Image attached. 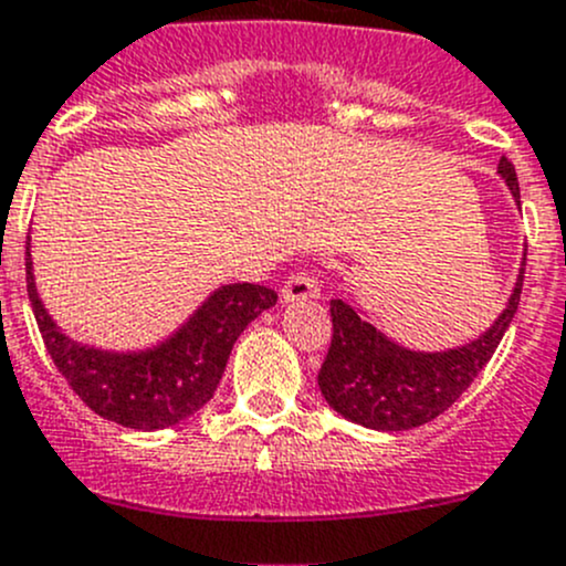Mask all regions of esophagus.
Segmentation results:
<instances>
[{"mask_svg":"<svg viewBox=\"0 0 566 566\" xmlns=\"http://www.w3.org/2000/svg\"><path fill=\"white\" fill-rule=\"evenodd\" d=\"M319 298V282L310 273H293L282 287L284 304H298V301Z\"/></svg>","mask_w":566,"mask_h":566,"instance_id":"1","label":"esophagus"}]
</instances>
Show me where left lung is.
Wrapping results in <instances>:
<instances>
[{
  "mask_svg": "<svg viewBox=\"0 0 566 566\" xmlns=\"http://www.w3.org/2000/svg\"><path fill=\"white\" fill-rule=\"evenodd\" d=\"M499 177L521 208V186H517L515 167L506 158L499 161ZM523 273H526V251L501 315L476 339L447 350H410L375 328L367 312L334 298L331 301L334 336L317 375L325 402L353 424L380 432L413 430L441 416L458 402L460 394L473 384L484 364L493 358L499 342L504 339L521 304Z\"/></svg>",
  "mask_w": 566,
  "mask_h": 566,
  "instance_id": "left-lung-1",
  "label": "left lung"
}]
</instances>
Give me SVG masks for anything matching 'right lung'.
<instances>
[{"label":"right lung","instance_id":"add662e5","mask_svg":"<svg viewBox=\"0 0 566 566\" xmlns=\"http://www.w3.org/2000/svg\"><path fill=\"white\" fill-rule=\"evenodd\" d=\"M27 293L45 350L82 402L108 421L145 432L167 430L197 413L213 397L238 336L276 304V293L260 284H221L156 345L106 350L67 336L49 315L32 273V241Z\"/></svg>","mask_w":566,"mask_h":566}]
</instances>
